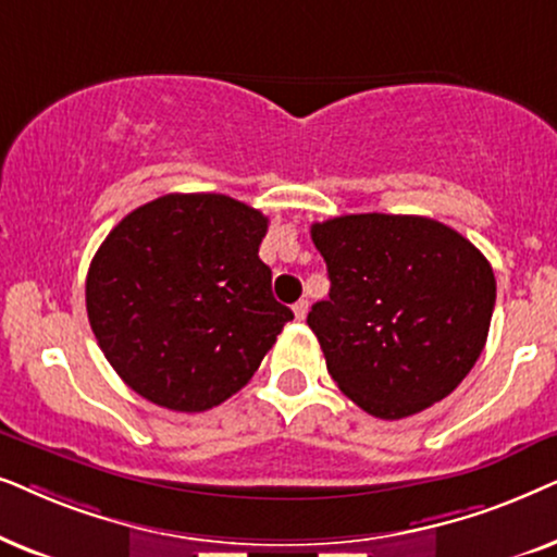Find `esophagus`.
I'll return each mask as SVG.
<instances>
[{
  "label": "esophagus",
  "instance_id": "34e87169",
  "mask_svg": "<svg viewBox=\"0 0 557 557\" xmlns=\"http://www.w3.org/2000/svg\"><path fill=\"white\" fill-rule=\"evenodd\" d=\"M293 313H295V318H298V321H306V315H308V300H298V302H295Z\"/></svg>",
  "mask_w": 557,
  "mask_h": 557
}]
</instances>
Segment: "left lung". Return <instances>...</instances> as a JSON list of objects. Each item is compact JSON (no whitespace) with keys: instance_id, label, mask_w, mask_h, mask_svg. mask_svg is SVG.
<instances>
[{"instance_id":"obj_1","label":"left lung","mask_w":557,"mask_h":557,"mask_svg":"<svg viewBox=\"0 0 557 557\" xmlns=\"http://www.w3.org/2000/svg\"><path fill=\"white\" fill-rule=\"evenodd\" d=\"M310 236L331 293L308 325L341 392L382 420L448 397L488 336L496 280L486 257L428 216L351 213Z\"/></svg>"}]
</instances>
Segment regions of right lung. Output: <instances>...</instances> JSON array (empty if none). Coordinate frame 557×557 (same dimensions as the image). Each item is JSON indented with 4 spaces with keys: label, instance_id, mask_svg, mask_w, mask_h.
<instances>
[{
    "label": "right lung",
    "instance_id": "obj_1",
    "mask_svg": "<svg viewBox=\"0 0 557 557\" xmlns=\"http://www.w3.org/2000/svg\"><path fill=\"white\" fill-rule=\"evenodd\" d=\"M267 216L221 193H168L111 228L86 277L88 323L114 372L175 412L251 380L293 310L259 259Z\"/></svg>",
    "mask_w": 557,
    "mask_h": 557
}]
</instances>
